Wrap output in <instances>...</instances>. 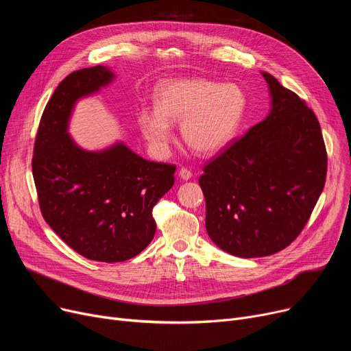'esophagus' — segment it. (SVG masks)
Returning a JSON list of instances; mask_svg holds the SVG:
<instances>
[{
  "label": "esophagus",
  "mask_w": 351,
  "mask_h": 351,
  "mask_svg": "<svg viewBox=\"0 0 351 351\" xmlns=\"http://www.w3.org/2000/svg\"><path fill=\"white\" fill-rule=\"evenodd\" d=\"M179 176H180V179H183V180H189V179L192 178V172H191L188 168H180V169H179Z\"/></svg>",
  "instance_id": "34e87169"
}]
</instances>
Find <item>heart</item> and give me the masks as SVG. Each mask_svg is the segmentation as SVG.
<instances>
[{
    "mask_svg": "<svg viewBox=\"0 0 351 351\" xmlns=\"http://www.w3.org/2000/svg\"><path fill=\"white\" fill-rule=\"evenodd\" d=\"M155 109L138 112V126L158 154L173 139L171 122L182 121V136L202 155L220 152L236 138L247 112V95L236 84L200 78H176L155 89Z\"/></svg>",
    "mask_w": 351,
    "mask_h": 351,
    "instance_id": "1",
    "label": "heart"
}]
</instances>
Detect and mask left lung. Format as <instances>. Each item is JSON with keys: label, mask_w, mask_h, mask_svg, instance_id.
I'll list each match as a JSON object with an SVG mask.
<instances>
[{"label": "left lung", "mask_w": 351, "mask_h": 351, "mask_svg": "<svg viewBox=\"0 0 351 351\" xmlns=\"http://www.w3.org/2000/svg\"><path fill=\"white\" fill-rule=\"evenodd\" d=\"M270 114L209 162L199 178L212 241L239 257L270 256L296 239L324 188L327 152L315 112L262 72Z\"/></svg>", "instance_id": "1"}]
</instances>
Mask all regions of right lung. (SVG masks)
Returning <instances> with one entry per match:
<instances>
[{"mask_svg": "<svg viewBox=\"0 0 351 351\" xmlns=\"http://www.w3.org/2000/svg\"><path fill=\"white\" fill-rule=\"evenodd\" d=\"M114 80L97 65L69 75L53 90L36 132L32 175L45 222L89 261L132 259L154 239L152 209L175 183V165L141 158L123 143L88 152L68 135L75 102Z\"/></svg>", "mask_w": 351, "mask_h": 351, "instance_id": "1", "label": "right lung"}]
</instances>
